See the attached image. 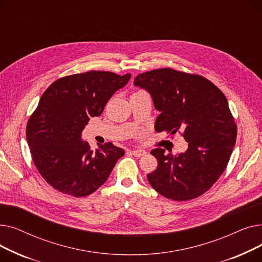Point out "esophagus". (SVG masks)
<instances>
[{
	"mask_svg": "<svg viewBox=\"0 0 262 262\" xmlns=\"http://www.w3.org/2000/svg\"><path fill=\"white\" fill-rule=\"evenodd\" d=\"M135 157H141L145 154V150L144 149H133L130 152Z\"/></svg>",
	"mask_w": 262,
	"mask_h": 262,
	"instance_id": "34e87169",
	"label": "esophagus"
}]
</instances>
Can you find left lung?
Listing matches in <instances>:
<instances>
[{
	"label": "left lung",
	"mask_w": 262,
	"mask_h": 262,
	"mask_svg": "<svg viewBox=\"0 0 262 262\" xmlns=\"http://www.w3.org/2000/svg\"><path fill=\"white\" fill-rule=\"evenodd\" d=\"M134 84L146 89L160 112L156 132L182 134L188 142L176 156L155 148L157 169L147 181L173 201L193 200L207 192L222 175L237 138V125L224 93L202 75L161 68L141 73Z\"/></svg>",
	"instance_id": "obj_1"
}]
</instances>
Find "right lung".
<instances>
[{
  "label": "right lung",
  "mask_w": 262,
  "mask_h": 262,
  "mask_svg": "<svg viewBox=\"0 0 262 262\" xmlns=\"http://www.w3.org/2000/svg\"><path fill=\"white\" fill-rule=\"evenodd\" d=\"M130 76L93 70L72 74L55 80L41 95L27 122L26 139L35 167L55 190L82 198L107 181L124 150L112 142L92 150L80 135Z\"/></svg>",
  "instance_id": "obj_1"
}]
</instances>
